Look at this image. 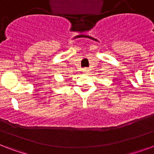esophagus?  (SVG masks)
I'll use <instances>...</instances> for the list:
<instances>
[{
	"instance_id": "esophagus-1",
	"label": "esophagus",
	"mask_w": 154,
	"mask_h": 154,
	"mask_svg": "<svg viewBox=\"0 0 154 154\" xmlns=\"http://www.w3.org/2000/svg\"><path fill=\"white\" fill-rule=\"evenodd\" d=\"M89 69H86V68H85V69H82V72H85V73H86V72H89Z\"/></svg>"
}]
</instances>
